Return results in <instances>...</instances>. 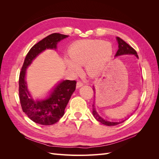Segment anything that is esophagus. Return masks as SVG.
I'll list each match as a JSON object with an SVG mask.
<instances>
[{"instance_id":"esophagus-1","label":"esophagus","mask_w":159,"mask_h":159,"mask_svg":"<svg viewBox=\"0 0 159 159\" xmlns=\"http://www.w3.org/2000/svg\"><path fill=\"white\" fill-rule=\"evenodd\" d=\"M84 85V84L81 82V81H78V82H77V84H76V88H80V87H81V86H82Z\"/></svg>"}]
</instances>
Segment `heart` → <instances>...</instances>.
Masks as SVG:
<instances>
[{
	"label": "heart",
	"mask_w": 159,
	"mask_h": 159,
	"mask_svg": "<svg viewBox=\"0 0 159 159\" xmlns=\"http://www.w3.org/2000/svg\"><path fill=\"white\" fill-rule=\"evenodd\" d=\"M113 54V47L109 42L99 40H85L75 43L69 50V68L78 72V66L86 64L90 75H97L107 66Z\"/></svg>",
	"instance_id": "b5f03b06"
}]
</instances>
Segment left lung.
Here are the masks:
<instances>
[{"label": "left lung", "mask_w": 159, "mask_h": 159, "mask_svg": "<svg viewBox=\"0 0 159 159\" xmlns=\"http://www.w3.org/2000/svg\"><path fill=\"white\" fill-rule=\"evenodd\" d=\"M117 40L118 42V47L119 49L115 54V56H121V55H125V54H133L136 56L137 57H138V55L137 53L135 51V50L133 49L131 46H130L128 44L125 42L124 40H123L121 38H120L119 37H117ZM94 90V88H93ZM93 117L95 118V119L98 121L99 122H100L101 123H102L103 125H105L107 126H114V125H117L123 123L126 119L123 120L121 121H119V122H111V121H106V120L103 119L102 117H101L99 115H98V113L96 111V110L95 109V106L94 104H93Z\"/></svg>", "instance_id": "obj_1"}]
</instances>
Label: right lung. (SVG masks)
I'll use <instances>...</instances> for the list:
<instances>
[{
	"label": "right lung",
	"instance_id": "1",
	"mask_svg": "<svg viewBox=\"0 0 159 159\" xmlns=\"http://www.w3.org/2000/svg\"><path fill=\"white\" fill-rule=\"evenodd\" d=\"M68 36L54 33L33 46L25 57L19 76V98L23 112L32 121L42 125H51L63 117L66 105L75 89L76 81H62L53 89L48 98L35 101L27 89L26 70L38 54L46 49H56L57 42Z\"/></svg>",
	"mask_w": 159,
	"mask_h": 159
}]
</instances>
